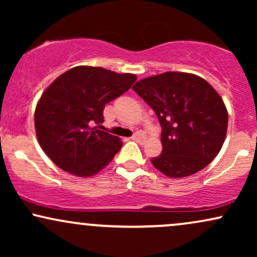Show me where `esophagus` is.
Returning <instances> with one entry per match:
<instances>
[{
    "mask_svg": "<svg viewBox=\"0 0 257 257\" xmlns=\"http://www.w3.org/2000/svg\"><path fill=\"white\" fill-rule=\"evenodd\" d=\"M132 140L138 141V143L143 144L144 141H145V137H144V135L141 134V133H135V134L132 137Z\"/></svg>",
    "mask_w": 257,
    "mask_h": 257,
    "instance_id": "esophagus-1",
    "label": "esophagus"
}]
</instances>
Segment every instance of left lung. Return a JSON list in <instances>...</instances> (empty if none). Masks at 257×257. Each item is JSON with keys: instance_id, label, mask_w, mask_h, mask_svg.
I'll return each mask as SVG.
<instances>
[{"instance_id": "left-lung-1", "label": "left lung", "mask_w": 257, "mask_h": 257, "mask_svg": "<svg viewBox=\"0 0 257 257\" xmlns=\"http://www.w3.org/2000/svg\"><path fill=\"white\" fill-rule=\"evenodd\" d=\"M133 89L157 114L163 150L151 159L169 178H185L205 168L220 152L228 112L205 79L186 72H164L135 83Z\"/></svg>"}]
</instances>
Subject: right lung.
<instances>
[{
	"label": "right lung",
	"instance_id": "1",
	"mask_svg": "<svg viewBox=\"0 0 257 257\" xmlns=\"http://www.w3.org/2000/svg\"><path fill=\"white\" fill-rule=\"evenodd\" d=\"M135 81L133 73L93 66H76L59 76L35 111L38 143L53 163L79 178L104 169L123 144L99 129L102 111Z\"/></svg>",
	"mask_w": 257,
	"mask_h": 257
}]
</instances>
